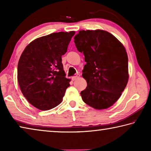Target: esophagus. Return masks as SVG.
<instances>
[{"mask_svg":"<svg viewBox=\"0 0 151 151\" xmlns=\"http://www.w3.org/2000/svg\"><path fill=\"white\" fill-rule=\"evenodd\" d=\"M79 76H80V75H78V74H77V75H76V76H73V77H72V80H73V81H75V80H76V79L79 78Z\"/></svg>","mask_w":151,"mask_h":151,"instance_id":"34e87169","label":"esophagus"}]
</instances>
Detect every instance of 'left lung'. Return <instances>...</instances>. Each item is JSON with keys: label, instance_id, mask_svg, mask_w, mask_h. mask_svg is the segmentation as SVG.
Masks as SVG:
<instances>
[{"label": "left lung", "instance_id": "left-lung-1", "mask_svg": "<svg viewBox=\"0 0 151 151\" xmlns=\"http://www.w3.org/2000/svg\"><path fill=\"white\" fill-rule=\"evenodd\" d=\"M75 43L86 63L82 76L87 86L81 93L82 99L95 109L109 108L121 97L129 81L126 49L114 35L100 29L80 30Z\"/></svg>", "mask_w": 151, "mask_h": 151}]
</instances>
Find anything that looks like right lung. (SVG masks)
<instances>
[{
	"label": "right lung",
	"instance_id": "add662e5",
	"mask_svg": "<svg viewBox=\"0 0 151 151\" xmlns=\"http://www.w3.org/2000/svg\"><path fill=\"white\" fill-rule=\"evenodd\" d=\"M75 34L59 32L37 38L20 56L18 83L24 96L37 109L48 111L63 101L70 79L65 77L62 56Z\"/></svg>",
	"mask_w": 151,
	"mask_h": 151
}]
</instances>
